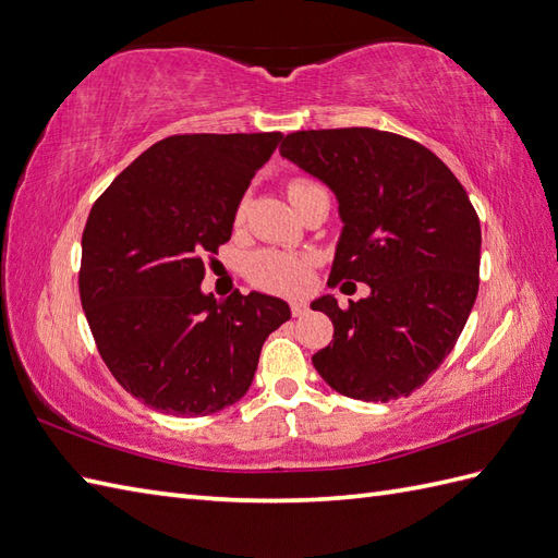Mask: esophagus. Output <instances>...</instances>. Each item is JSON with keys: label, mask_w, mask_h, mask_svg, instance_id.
<instances>
[{"label": "esophagus", "mask_w": 558, "mask_h": 558, "mask_svg": "<svg viewBox=\"0 0 558 558\" xmlns=\"http://www.w3.org/2000/svg\"><path fill=\"white\" fill-rule=\"evenodd\" d=\"M290 311H292V316H306L308 314V302L306 300H294L292 304H290Z\"/></svg>", "instance_id": "esophagus-1"}]
</instances>
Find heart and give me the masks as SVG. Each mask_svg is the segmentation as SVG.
Instances as JSON below:
<instances>
[{"instance_id": "b5f03b06", "label": "heart", "mask_w": 558, "mask_h": 558, "mask_svg": "<svg viewBox=\"0 0 558 558\" xmlns=\"http://www.w3.org/2000/svg\"><path fill=\"white\" fill-rule=\"evenodd\" d=\"M320 185L308 178H292L288 183V197L292 206L300 204L311 192ZM244 218V202L238 206V220ZM250 282L262 290L270 292H294L300 290L306 280V262L302 256L280 252V250H262L247 258L244 266Z\"/></svg>"}]
</instances>
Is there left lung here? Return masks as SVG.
Instances as JSON below:
<instances>
[{"instance_id":"left-lung-1","label":"left lung","mask_w":558,"mask_h":558,"mask_svg":"<svg viewBox=\"0 0 558 558\" xmlns=\"http://www.w3.org/2000/svg\"><path fill=\"white\" fill-rule=\"evenodd\" d=\"M280 154L338 197L342 235L330 278L371 296L311 304L332 320L314 366L361 401L409 397L454 349L477 296L481 220L457 175L416 140L375 128L300 131Z\"/></svg>"}]
</instances>
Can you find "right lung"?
I'll return each instance as SVG.
<instances>
[{
    "instance_id": "right-lung-1",
    "label": "right lung",
    "mask_w": 558,
    "mask_h": 558,
    "mask_svg": "<svg viewBox=\"0 0 558 558\" xmlns=\"http://www.w3.org/2000/svg\"><path fill=\"white\" fill-rule=\"evenodd\" d=\"M282 133L171 135L104 190L83 230L77 288L99 356L142 404L206 416L250 390L266 338L290 318L278 296L202 292L242 194Z\"/></svg>"
}]
</instances>
